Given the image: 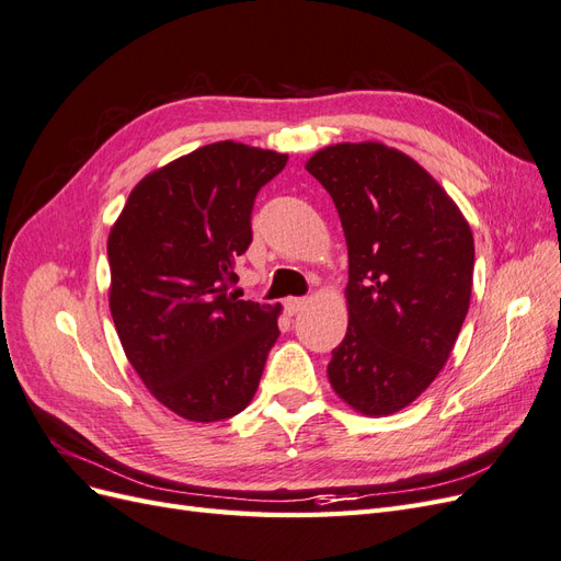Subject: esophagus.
Returning <instances> with one entry per match:
<instances>
[{"label": "esophagus", "mask_w": 561, "mask_h": 561, "mask_svg": "<svg viewBox=\"0 0 561 561\" xmlns=\"http://www.w3.org/2000/svg\"><path fill=\"white\" fill-rule=\"evenodd\" d=\"M309 304V299H304V297H290L285 301V311H287V316H297L299 311H304V307H307Z\"/></svg>", "instance_id": "1"}]
</instances>
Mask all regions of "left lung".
Masks as SVG:
<instances>
[{"mask_svg":"<svg viewBox=\"0 0 561 561\" xmlns=\"http://www.w3.org/2000/svg\"><path fill=\"white\" fill-rule=\"evenodd\" d=\"M307 171L332 196L348 245V330L328 379L355 412L396 414L435 381L461 332L470 225L426 168L381 142L330 145Z\"/></svg>","mask_w":561,"mask_h":561,"instance_id":"8db88e82","label":"left lung"}]
</instances>
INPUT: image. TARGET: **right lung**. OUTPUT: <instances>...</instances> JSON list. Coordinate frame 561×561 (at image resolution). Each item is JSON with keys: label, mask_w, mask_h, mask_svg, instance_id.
Listing matches in <instances>:
<instances>
[{"label": "right lung", "mask_w": 561, "mask_h": 561, "mask_svg": "<svg viewBox=\"0 0 561 561\" xmlns=\"http://www.w3.org/2000/svg\"><path fill=\"white\" fill-rule=\"evenodd\" d=\"M285 163L233 140L198 147L135 184L110 231L116 334L149 393L186 421L243 412L280 334V304L229 285L252 241L254 196Z\"/></svg>", "instance_id": "obj_1"}]
</instances>
